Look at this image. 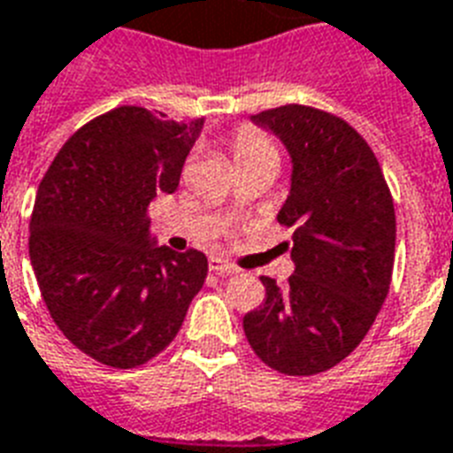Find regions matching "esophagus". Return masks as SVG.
I'll use <instances>...</instances> for the list:
<instances>
[{"label": "esophagus", "instance_id": "esophagus-1", "mask_svg": "<svg viewBox=\"0 0 453 453\" xmlns=\"http://www.w3.org/2000/svg\"><path fill=\"white\" fill-rule=\"evenodd\" d=\"M209 268H211L213 273H219V275H234L237 273V268H234L233 264H227V261H223V258L213 257L211 261H209Z\"/></svg>", "mask_w": 453, "mask_h": 453}]
</instances>
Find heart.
Here are the masks:
<instances>
[{"instance_id":"b5f03b06","label":"heart","mask_w":453,"mask_h":453,"mask_svg":"<svg viewBox=\"0 0 453 453\" xmlns=\"http://www.w3.org/2000/svg\"><path fill=\"white\" fill-rule=\"evenodd\" d=\"M233 151L237 164H244V161H251V158L258 157H278V150L271 142V137L251 126L237 127V133L233 137Z\"/></svg>"}]
</instances>
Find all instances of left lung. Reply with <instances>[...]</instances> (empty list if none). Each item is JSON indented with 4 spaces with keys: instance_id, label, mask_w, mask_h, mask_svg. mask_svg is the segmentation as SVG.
Wrapping results in <instances>:
<instances>
[{
    "instance_id": "obj_1",
    "label": "left lung",
    "mask_w": 453,
    "mask_h": 453,
    "mask_svg": "<svg viewBox=\"0 0 453 453\" xmlns=\"http://www.w3.org/2000/svg\"><path fill=\"white\" fill-rule=\"evenodd\" d=\"M292 154V188L278 213L295 227L288 288L261 275L265 299L244 334L268 368L316 375L357 349L385 302L395 268L392 192L364 134L340 116L285 104L254 116Z\"/></svg>"
}]
</instances>
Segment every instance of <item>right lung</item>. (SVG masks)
I'll list each match as a JSON object with an SVG mask.
<instances>
[{
  "mask_svg": "<svg viewBox=\"0 0 453 453\" xmlns=\"http://www.w3.org/2000/svg\"><path fill=\"white\" fill-rule=\"evenodd\" d=\"M203 120L119 106L78 127L44 173L30 216V264L57 327L111 368L168 347L209 261L150 247V202L180 182Z\"/></svg>",
  "mask_w": 453,
  "mask_h": 453,
  "instance_id": "right-lung-1",
  "label": "right lung"
}]
</instances>
